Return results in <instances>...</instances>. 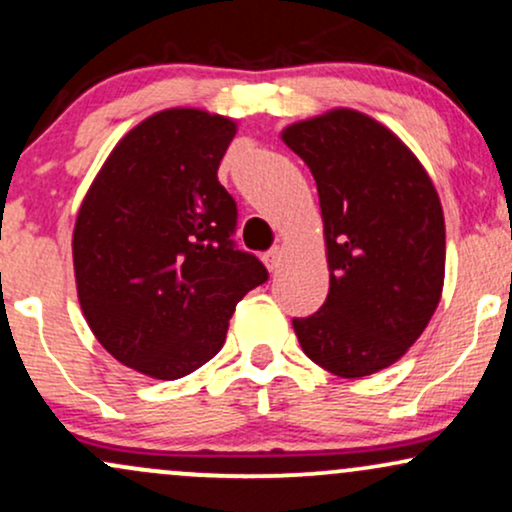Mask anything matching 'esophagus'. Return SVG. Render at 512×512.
Segmentation results:
<instances>
[{"label": "esophagus", "mask_w": 512, "mask_h": 512, "mask_svg": "<svg viewBox=\"0 0 512 512\" xmlns=\"http://www.w3.org/2000/svg\"><path fill=\"white\" fill-rule=\"evenodd\" d=\"M262 260H264V264H267L269 272H279L281 262H284V250H281V248H274V250L264 252Z\"/></svg>", "instance_id": "obj_1"}]
</instances>
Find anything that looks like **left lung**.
<instances>
[{"instance_id": "obj_1", "label": "left lung", "mask_w": 512, "mask_h": 512, "mask_svg": "<svg viewBox=\"0 0 512 512\" xmlns=\"http://www.w3.org/2000/svg\"><path fill=\"white\" fill-rule=\"evenodd\" d=\"M281 139L315 178L330 269L325 305L293 330L339 378L378 373L407 354L443 296L436 185L390 127L354 108L293 122Z\"/></svg>"}]
</instances>
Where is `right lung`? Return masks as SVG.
<instances>
[{"instance_id":"right-lung-1","label":"right lung","mask_w":512,"mask_h":512,"mask_svg":"<svg viewBox=\"0 0 512 512\" xmlns=\"http://www.w3.org/2000/svg\"><path fill=\"white\" fill-rule=\"evenodd\" d=\"M231 117L168 108L132 127L81 199L76 296L93 337L122 366L178 380L214 358L245 293L267 281L233 248L236 202L216 178Z\"/></svg>"}]
</instances>
